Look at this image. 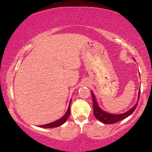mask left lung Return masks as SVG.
<instances>
[{
	"label": "left lung",
	"mask_w": 152,
	"mask_h": 152,
	"mask_svg": "<svg viewBox=\"0 0 152 152\" xmlns=\"http://www.w3.org/2000/svg\"><path fill=\"white\" fill-rule=\"evenodd\" d=\"M92 100H93V110H94V115L95 118L98 119L100 121L102 122V123H104V124H113V123H115L117 122H119L120 121H122L125 119V118L129 116L132 114L133 111L135 110L136 107L137 106L138 101L140 99V89H139V94H138V100L137 102L134 107H133L132 109L129 110L128 111L125 112L123 114L120 115H113V114H110L109 113H107L102 110L101 108L99 107L98 105L96 99H95V96L94 94L91 92Z\"/></svg>",
	"instance_id": "obj_1"
}]
</instances>
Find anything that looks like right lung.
Wrapping results in <instances>:
<instances>
[{"label":"right lung","mask_w":152,"mask_h":152,"mask_svg":"<svg viewBox=\"0 0 152 152\" xmlns=\"http://www.w3.org/2000/svg\"><path fill=\"white\" fill-rule=\"evenodd\" d=\"M70 103H71V101L70 102V103H69V107H68V110H67L66 113L64 117L61 118V119L56 121H54V122L48 123V124L40 125V126H39V127H43V128H53V127H59V126H60L62 124H64V123L66 121V120L68 119L69 115H70Z\"/></svg>","instance_id":"right-lung-1"}]
</instances>
